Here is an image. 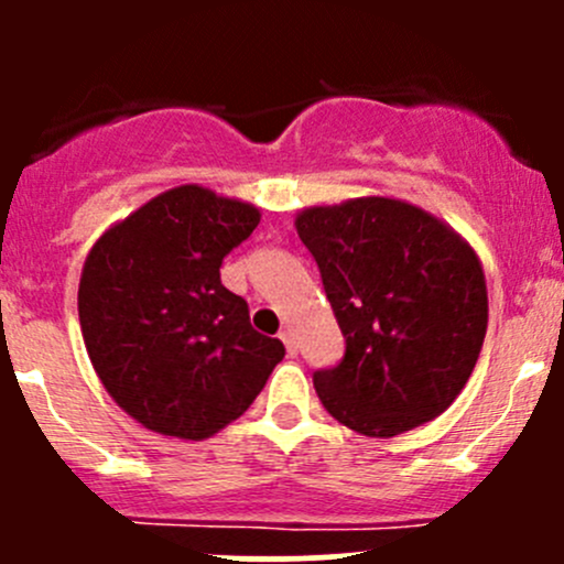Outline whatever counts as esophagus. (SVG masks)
<instances>
[{
    "mask_svg": "<svg viewBox=\"0 0 564 564\" xmlns=\"http://www.w3.org/2000/svg\"><path fill=\"white\" fill-rule=\"evenodd\" d=\"M281 340H283V346H286V351L289 355H297V335H294V329L292 327H286V329H281Z\"/></svg>",
    "mask_w": 564,
    "mask_h": 564,
    "instance_id": "obj_1",
    "label": "esophagus"
}]
</instances>
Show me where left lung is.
Instances as JSON below:
<instances>
[{"label":"left lung","mask_w":564,"mask_h":564,"mask_svg":"<svg viewBox=\"0 0 564 564\" xmlns=\"http://www.w3.org/2000/svg\"><path fill=\"white\" fill-rule=\"evenodd\" d=\"M346 355L314 373L346 429L390 436L440 417L469 382L488 327L480 256L453 226L392 196L300 209Z\"/></svg>","instance_id":"8db88e82"}]
</instances>
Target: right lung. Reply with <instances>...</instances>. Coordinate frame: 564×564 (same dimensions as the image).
<instances>
[{
    "label": "right lung",
    "instance_id": "1",
    "mask_svg": "<svg viewBox=\"0 0 564 564\" xmlns=\"http://www.w3.org/2000/svg\"><path fill=\"white\" fill-rule=\"evenodd\" d=\"M261 213L202 185L158 193L84 261L78 322L95 373L144 429L202 442L256 401L286 349L250 327L220 264Z\"/></svg>",
    "mask_w": 564,
    "mask_h": 564
}]
</instances>
